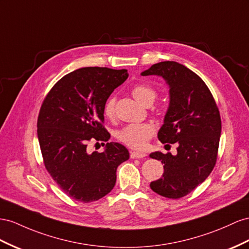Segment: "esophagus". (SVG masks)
<instances>
[{
    "label": "esophagus",
    "mask_w": 249,
    "mask_h": 249,
    "mask_svg": "<svg viewBox=\"0 0 249 249\" xmlns=\"http://www.w3.org/2000/svg\"><path fill=\"white\" fill-rule=\"evenodd\" d=\"M131 157L132 158H138V159H142L146 156V154L141 153V152H135V151H131Z\"/></svg>",
    "instance_id": "obj_1"
}]
</instances>
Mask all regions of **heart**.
I'll list each match as a JSON object with an SVG mask.
<instances>
[{
    "label": "heart",
    "mask_w": 249,
    "mask_h": 249,
    "mask_svg": "<svg viewBox=\"0 0 249 249\" xmlns=\"http://www.w3.org/2000/svg\"><path fill=\"white\" fill-rule=\"evenodd\" d=\"M131 93L138 103L143 106H151L157 97V92L151 86L145 84H137L132 88ZM116 97L112 95L106 100L104 105V114L106 117L113 118L115 115ZM155 126L152 124H132L124 125L116 132V138L120 142L132 147L141 150L146 145L155 134Z\"/></svg>",
    "instance_id": "obj_1"
}]
</instances>
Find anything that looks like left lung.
<instances>
[{"mask_svg": "<svg viewBox=\"0 0 249 249\" xmlns=\"http://www.w3.org/2000/svg\"><path fill=\"white\" fill-rule=\"evenodd\" d=\"M141 75L162 76L170 86V107L158 132L162 143H176L177 155L155 152L163 175L150 186L170 199L186 196L210 176L217 162L221 117L212 92L202 78L176 62L154 64ZM169 145V144H167Z\"/></svg>", "mask_w": 249, "mask_h": 249, "instance_id": "obj_1", "label": "left lung"}]
</instances>
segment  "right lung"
<instances>
[{
    "mask_svg": "<svg viewBox=\"0 0 249 249\" xmlns=\"http://www.w3.org/2000/svg\"><path fill=\"white\" fill-rule=\"evenodd\" d=\"M129 74L125 69L86 67L52 87L37 117V137L47 172L72 199L88 203L109 194L116 170L130 157L120 143L108 142L103 153H88L89 141L109 140L104 105Z\"/></svg>",
    "mask_w": 249,
    "mask_h": 249,
    "instance_id": "obj_1",
    "label": "right lung"
}]
</instances>
